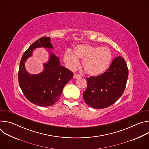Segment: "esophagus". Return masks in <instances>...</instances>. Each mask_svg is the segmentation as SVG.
Here are the masks:
<instances>
[{
  "label": "esophagus",
  "mask_w": 149,
  "mask_h": 149,
  "mask_svg": "<svg viewBox=\"0 0 149 149\" xmlns=\"http://www.w3.org/2000/svg\"><path fill=\"white\" fill-rule=\"evenodd\" d=\"M80 77H81V75H79V74H74V78H75V79L78 78H79Z\"/></svg>",
  "instance_id": "obj_1"
}]
</instances>
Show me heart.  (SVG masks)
Listing matches in <instances>:
<instances>
[{"instance_id":"heart-1","label":"heart","mask_w":149,"mask_h":149,"mask_svg":"<svg viewBox=\"0 0 149 149\" xmlns=\"http://www.w3.org/2000/svg\"><path fill=\"white\" fill-rule=\"evenodd\" d=\"M78 58L83 59V67L86 73L97 76L109 68L112 54L110 49L106 47L78 45L75 47L74 52L68 50L63 56V60L71 68H74L78 64Z\"/></svg>"}]
</instances>
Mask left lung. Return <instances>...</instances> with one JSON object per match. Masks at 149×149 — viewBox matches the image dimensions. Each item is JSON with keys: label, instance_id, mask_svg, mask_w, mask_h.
Returning a JSON list of instances; mask_svg holds the SVG:
<instances>
[{"label": "left lung", "instance_id": "obj_1", "mask_svg": "<svg viewBox=\"0 0 149 149\" xmlns=\"http://www.w3.org/2000/svg\"><path fill=\"white\" fill-rule=\"evenodd\" d=\"M129 70L125 60L116 57L109 69L102 74L87 79V88L83 93L86 103L90 107L102 109L113 104L123 94Z\"/></svg>", "mask_w": 149, "mask_h": 149}]
</instances>
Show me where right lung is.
Wrapping results in <instances>:
<instances>
[{"instance_id": "add662e5", "label": "right lung", "mask_w": 149, "mask_h": 149, "mask_svg": "<svg viewBox=\"0 0 149 149\" xmlns=\"http://www.w3.org/2000/svg\"><path fill=\"white\" fill-rule=\"evenodd\" d=\"M38 47L48 49L49 59L44 63V70L38 74H31L25 68L24 63L33 51ZM51 38L42 37L32 44L21 59L18 79L19 86L26 98L32 103L42 107L50 106L58 101L63 87L73 77V72L61 66L59 58L51 49Z\"/></svg>"}]
</instances>
